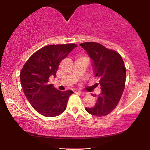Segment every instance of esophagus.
Segmentation results:
<instances>
[{
  "label": "esophagus",
  "instance_id": "34e87169",
  "mask_svg": "<svg viewBox=\"0 0 150 150\" xmlns=\"http://www.w3.org/2000/svg\"><path fill=\"white\" fill-rule=\"evenodd\" d=\"M79 93L81 94V96H85V95H86V93H85V92H83V91H79Z\"/></svg>",
  "mask_w": 150,
  "mask_h": 150
}]
</instances>
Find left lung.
<instances>
[{
    "mask_svg": "<svg viewBox=\"0 0 150 150\" xmlns=\"http://www.w3.org/2000/svg\"><path fill=\"white\" fill-rule=\"evenodd\" d=\"M80 46L92 59L94 74L99 79L93 86L99 85L102 89L96 105L85 110L93 115H107L117 105L124 92L126 75L124 61L117 52L99 43L85 42Z\"/></svg>",
    "mask_w": 150,
    "mask_h": 150,
    "instance_id": "left-lung-1",
    "label": "left lung"
}]
</instances>
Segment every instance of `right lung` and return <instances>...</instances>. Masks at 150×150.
Here are the masks:
<instances>
[{
  "mask_svg": "<svg viewBox=\"0 0 150 150\" xmlns=\"http://www.w3.org/2000/svg\"><path fill=\"white\" fill-rule=\"evenodd\" d=\"M77 46L75 44L49 45L30 57L20 72V82L26 98L39 113L56 117L66 108L71 90L61 91L48 83L56 76L61 61Z\"/></svg>",
  "mask_w": 150,
  "mask_h": 150,
  "instance_id": "1",
  "label": "right lung"
}]
</instances>
